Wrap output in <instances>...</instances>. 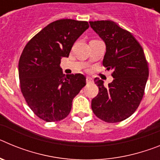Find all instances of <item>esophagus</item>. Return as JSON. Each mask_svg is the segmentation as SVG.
<instances>
[{
    "mask_svg": "<svg viewBox=\"0 0 160 160\" xmlns=\"http://www.w3.org/2000/svg\"><path fill=\"white\" fill-rule=\"evenodd\" d=\"M87 82H91L93 81V78H90V77H87Z\"/></svg>",
    "mask_w": 160,
    "mask_h": 160,
    "instance_id": "34e87169",
    "label": "esophagus"
}]
</instances>
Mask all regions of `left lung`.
<instances>
[{
  "instance_id": "left-lung-1",
  "label": "left lung",
  "mask_w": 160,
  "mask_h": 160,
  "mask_svg": "<svg viewBox=\"0 0 160 160\" xmlns=\"http://www.w3.org/2000/svg\"><path fill=\"white\" fill-rule=\"evenodd\" d=\"M90 27L105 42L103 66L112 71L108 86L95 78L98 94L91 101L98 118L118 122L136 111L142 98L149 72L140 44L131 32L111 21L90 22Z\"/></svg>"
}]
</instances>
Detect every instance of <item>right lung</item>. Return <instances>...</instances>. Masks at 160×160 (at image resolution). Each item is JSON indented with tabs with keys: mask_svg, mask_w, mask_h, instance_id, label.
Here are the masks:
<instances>
[{
	"mask_svg": "<svg viewBox=\"0 0 160 160\" xmlns=\"http://www.w3.org/2000/svg\"><path fill=\"white\" fill-rule=\"evenodd\" d=\"M88 28L87 22L58 20L42 29L24 48L18 64L21 90L31 110L46 122L66 118L73 98L86 86L83 74L65 75L60 64Z\"/></svg>",
	"mask_w": 160,
	"mask_h": 160,
	"instance_id": "1",
	"label": "right lung"
}]
</instances>
